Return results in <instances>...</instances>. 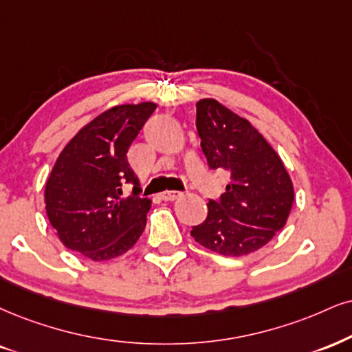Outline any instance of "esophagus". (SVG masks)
<instances>
[{"mask_svg":"<svg viewBox=\"0 0 352 352\" xmlns=\"http://www.w3.org/2000/svg\"><path fill=\"white\" fill-rule=\"evenodd\" d=\"M181 196H183V192H179V190H164L160 197H162L163 201H175V199Z\"/></svg>","mask_w":352,"mask_h":352,"instance_id":"1","label":"esophagus"}]
</instances>
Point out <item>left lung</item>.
Returning <instances> with one entry per match:
<instances>
[{
    "mask_svg": "<svg viewBox=\"0 0 352 352\" xmlns=\"http://www.w3.org/2000/svg\"><path fill=\"white\" fill-rule=\"evenodd\" d=\"M196 127L210 169H227L230 183L209 199L207 219L190 230L204 248L243 256L263 248L282 230L294 204V186L282 160L248 120L215 99L196 104Z\"/></svg>",
    "mask_w": 352,
    "mask_h": 352,
    "instance_id": "obj_1",
    "label": "left lung"
}]
</instances>
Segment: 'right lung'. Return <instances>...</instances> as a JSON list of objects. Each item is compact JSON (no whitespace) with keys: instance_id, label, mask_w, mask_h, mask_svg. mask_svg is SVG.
Returning a JSON list of instances; mask_svg holds the SVG:
<instances>
[{"instance_id":"1","label":"right lung","mask_w":352,"mask_h":352,"mask_svg":"<svg viewBox=\"0 0 352 352\" xmlns=\"http://www.w3.org/2000/svg\"><path fill=\"white\" fill-rule=\"evenodd\" d=\"M156 104H124L85 125L62 150L45 184V210L67 248L93 261L127 253L146 225L151 201L127 151ZM125 184L133 194L122 196Z\"/></svg>"}]
</instances>
